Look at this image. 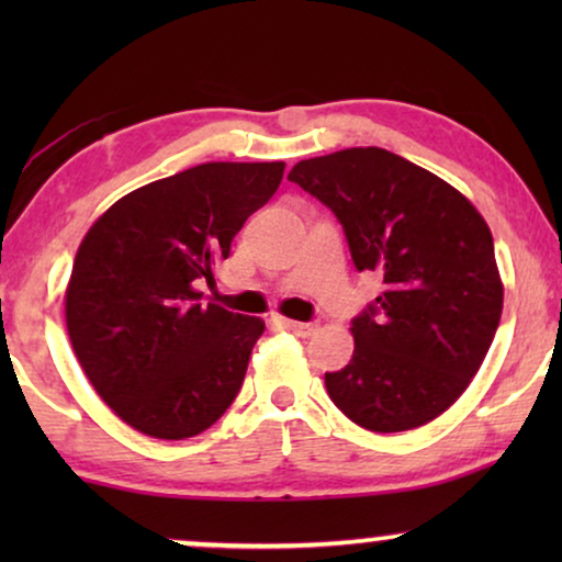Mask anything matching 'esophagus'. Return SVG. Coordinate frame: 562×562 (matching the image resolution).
Here are the masks:
<instances>
[{
	"label": "esophagus",
	"mask_w": 562,
	"mask_h": 562,
	"mask_svg": "<svg viewBox=\"0 0 562 562\" xmlns=\"http://www.w3.org/2000/svg\"><path fill=\"white\" fill-rule=\"evenodd\" d=\"M281 325L289 329V333H294L296 337H312L317 333V325L314 322H294V319H281Z\"/></svg>",
	"instance_id": "34e87169"
}]
</instances>
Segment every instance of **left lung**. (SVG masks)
Instances as JSON below:
<instances>
[{"instance_id": "1", "label": "left lung", "mask_w": 562, "mask_h": 562, "mask_svg": "<svg viewBox=\"0 0 562 562\" xmlns=\"http://www.w3.org/2000/svg\"><path fill=\"white\" fill-rule=\"evenodd\" d=\"M289 181L333 210L358 271L383 279L352 319L350 363L325 373L329 398L371 432L440 417L479 373L502 319L486 220L440 176L383 148L299 160Z\"/></svg>"}]
</instances>
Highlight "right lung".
<instances>
[{
  "label": "right lung",
  "instance_id": "obj_1",
  "mask_svg": "<svg viewBox=\"0 0 562 562\" xmlns=\"http://www.w3.org/2000/svg\"><path fill=\"white\" fill-rule=\"evenodd\" d=\"M286 164H202L114 202L79 245L66 327L102 402L137 432L183 440L243 386L260 317L204 304L199 283L229 256Z\"/></svg>",
  "mask_w": 562,
  "mask_h": 562
}]
</instances>
